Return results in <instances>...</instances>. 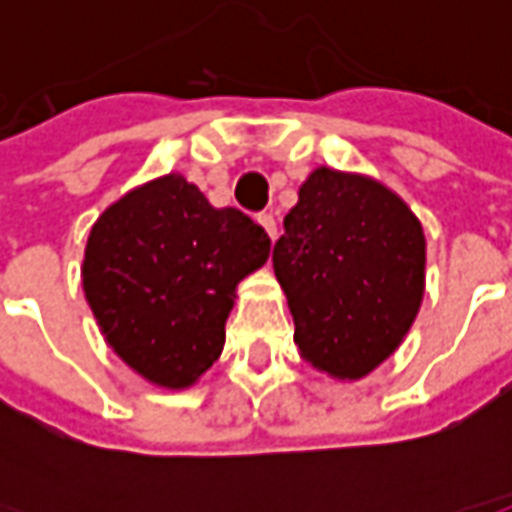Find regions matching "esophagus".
Wrapping results in <instances>:
<instances>
[{"label": "esophagus", "instance_id": "esophagus-1", "mask_svg": "<svg viewBox=\"0 0 512 512\" xmlns=\"http://www.w3.org/2000/svg\"><path fill=\"white\" fill-rule=\"evenodd\" d=\"M257 222L263 224V230H266L271 241L277 238V222H274V216H271V213H260V216H257Z\"/></svg>", "mask_w": 512, "mask_h": 512}]
</instances>
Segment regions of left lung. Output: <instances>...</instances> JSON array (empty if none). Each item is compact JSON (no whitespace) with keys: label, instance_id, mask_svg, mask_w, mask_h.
I'll list each match as a JSON object with an SVG mask.
<instances>
[{"label":"left lung","instance_id":"8db88e82","mask_svg":"<svg viewBox=\"0 0 512 512\" xmlns=\"http://www.w3.org/2000/svg\"><path fill=\"white\" fill-rule=\"evenodd\" d=\"M304 362L359 381L395 354L425 296L422 224L381 180L312 169L274 244Z\"/></svg>","mask_w":512,"mask_h":512}]
</instances>
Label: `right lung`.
Masks as SVG:
<instances>
[{"label": "right lung", "instance_id": "add662e5", "mask_svg": "<svg viewBox=\"0 0 512 512\" xmlns=\"http://www.w3.org/2000/svg\"><path fill=\"white\" fill-rule=\"evenodd\" d=\"M271 252L266 230L213 208L180 172L136 186L90 230L84 299L136 376L189 389L219 359L235 288Z\"/></svg>", "mask_w": 512, "mask_h": 512}]
</instances>
